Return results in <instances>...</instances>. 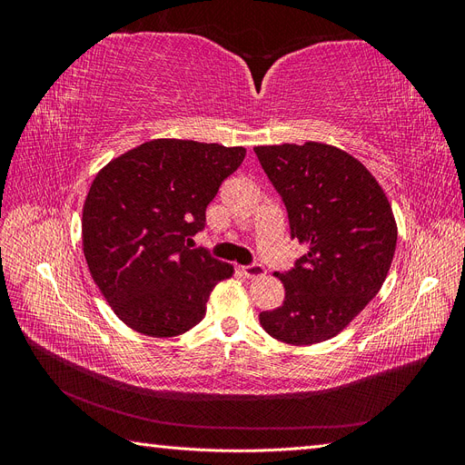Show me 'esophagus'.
Wrapping results in <instances>:
<instances>
[{
	"label": "esophagus",
	"instance_id": "34e87169",
	"mask_svg": "<svg viewBox=\"0 0 465 465\" xmlns=\"http://www.w3.org/2000/svg\"><path fill=\"white\" fill-rule=\"evenodd\" d=\"M242 272L246 277L250 279H258V277H263L265 275V267L262 263H250V265H244Z\"/></svg>",
	"mask_w": 465,
	"mask_h": 465
}]
</instances>
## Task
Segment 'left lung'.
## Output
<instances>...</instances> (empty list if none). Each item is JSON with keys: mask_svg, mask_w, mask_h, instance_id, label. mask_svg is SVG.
Listing matches in <instances>:
<instances>
[{"mask_svg": "<svg viewBox=\"0 0 465 465\" xmlns=\"http://www.w3.org/2000/svg\"><path fill=\"white\" fill-rule=\"evenodd\" d=\"M285 203L291 238L308 246L277 272L285 301L260 312L279 341L312 345L340 333L382 287L398 242L386 193L349 153L308 142L254 147Z\"/></svg>", "mask_w": 465, "mask_h": 465, "instance_id": "8db88e82", "label": "left lung"}]
</instances>
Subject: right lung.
Masks as SVG:
<instances>
[{"label":"right lung","instance_id":"right-lung-1","mask_svg":"<svg viewBox=\"0 0 465 465\" xmlns=\"http://www.w3.org/2000/svg\"><path fill=\"white\" fill-rule=\"evenodd\" d=\"M244 147L154 139L108 163L83 207V252L116 316L151 337L188 331L232 265L190 248Z\"/></svg>","mask_w":465,"mask_h":465}]
</instances>
